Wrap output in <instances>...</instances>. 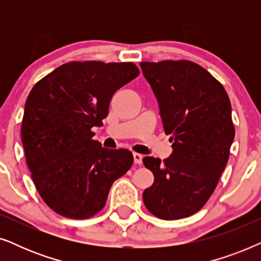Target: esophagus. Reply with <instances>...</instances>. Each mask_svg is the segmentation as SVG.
Masks as SVG:
<instances>
[{"label":"esophagus","instance_id":"1","mask_svg":"<svg viewBox=\"0 0 261 261\" xmlns=\"http://www.w3.org/2000/svg\"><path fill=\"white\" fill-rule=\"evenodd\" d=\"M133 158H134V163L140 165V164H142V158H144V156H142V154H140V153H133Z\"/></svg>","mask_w":261,"mask_h":261}]
</instances>
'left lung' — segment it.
Listing matches in <instances>:
<instances>
[{
    "mask_svg": "<svg viewBox=\"0 0 261 261\" xmlns=\"http://www.w3.org/2000/svg\"><path fill=\"white\" fill-rule=\"evenodd\" d=\"M159 105L172 154L145 156L154 183L142 198L163 220L194 215L215 190L229 158L235 129L226 90L205 69L189 60L140 63Z\"/></svg>",
    "mask_w": 261,
    "mask_h": 261,
    "instance_id": "8db88e82",
    "label": "left lung"
}]
</instances>
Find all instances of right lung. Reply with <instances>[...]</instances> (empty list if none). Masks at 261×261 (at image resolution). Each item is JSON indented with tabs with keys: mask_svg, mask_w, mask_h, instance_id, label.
I'll return each instance as SVG.
<instances>
[{
	"mask_svg": "<svg viewBox=\"0 0 261 261\" xmlns=\"http://www.w3.org/2000/svg\"><path fill=\"white\" fill-rule=\"evenodd\" d=\"M133 63L71 62L39 81L28 95L21 138L32 179L59 215L88 219L133 165L128 149L92 140L117 89L138 77Z\"/></svg>",
	"mask_w": 261,
	"mask_h": 261,
	"instance_id": "add662e5",
	"label": "right lung"
}]
</instances>
